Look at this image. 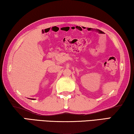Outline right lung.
<instances>
[{
	"mask_svg": "<svg viewBox=\"0 0 134 134\" xmlns=\"http://www.w3.org/2000/svg\"><path fill=\"white\" fill-rule=\"evenodd\" d=\"M31 99H32V98H31ZM32 100H34V98H33V99H32Z\"/></svg>",
	"mask_w": 134,
	"mask_h": 134,
	"instance_id": "1",
	"label": "right lung"
}]
</instances>
